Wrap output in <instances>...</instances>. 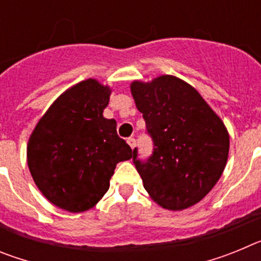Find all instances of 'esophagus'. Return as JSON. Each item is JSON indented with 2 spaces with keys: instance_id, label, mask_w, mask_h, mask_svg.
I'll list each match as a JSON object with an SVG mask.
<instances>
[{
  "instance_id": "1",
  "label": "esophagus",
  "mask_w": 261,
  "mask_h": 261,
  "mask_svg": "<svg viewBox=\"0 0 261 261\" xmlns=\"http://www.w3.org/2000/svg\"><path fill=\"white\" fill-rule=\"evenodd\" d=\"M126 142H128V145L132 147V149H135V147H136V140H135V138L129 137L128 140H126Z\"/></svg>"
}]
</instances>
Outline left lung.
I'll list each match as a JSON object with an SVG mask.
<instances>
[{
  "instance_id": "8db88e82",
  "label": "left lung",
  "mask_w": 261,
  "mask_h": 261,
  "mask_svg": "<svg viewBox=\"0 0 261 261\" xmlns=\"http://www.w3.org/2000/svg\"><path fill=\"white\" fill-rule=\"evenodd\" d=\"M130 93L154 142L146 162L133 161L150 199L167 211L201 201L220 180L230 137L221 117L199 91L175 75L133 81Z\"/></svg>"
}]
</instances>
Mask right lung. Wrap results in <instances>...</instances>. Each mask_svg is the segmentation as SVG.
Listing matches in <instances>:
<instances>
[{"label":"right lung","instance_id":"right-lung-1","mask_svg":"<svg viewBox=\"0 0 261 261\" xmlns=\"http://www.w3.org/2000/svg\"><path fill=\"white\" fill-rule=\"evenodd\" d=\"M112 89L98 80L81 81L49 106L27 144V165L43 196L70 213L95 206L110 188L119 162L133 156L106 119Z\"/></svg>","mask_w":261,"mask_h":261}]
</instances>
